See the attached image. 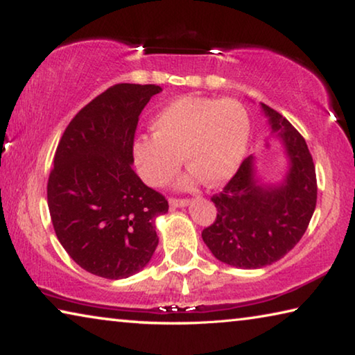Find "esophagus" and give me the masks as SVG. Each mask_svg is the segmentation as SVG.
I'll return each instance as SVG.
<instances>
[{"instance_id":"esophagus-1","label":"esophagus","mask_w":355,"mask_h":355,"mask_svg":"<svg viewBox=\"0 0 355 355\" xmlns=\"http://www.w3.org/2000/svg\"><path fill=\"white\" fill-rule=\"evenodd\" d=\"M169 205L172 208H183L189 205V200L186 199H169Z\"/></svg>"}]
</instances>
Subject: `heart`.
Masks as SVG:
<instances>
[{
  "label": "heart",
  "mask_w": 355,
  "mask_h": 355,
  "mask_svg": "<svg viewBox=\"0 0 355 355\" xmlns=\"http://www.w3.org/2000/svg\"><path fill=\"white\" fill-rule=\"evenodd\" d=\"M153 136L133 142L139 175L150 186H163L184 163L191 169L180 188L202 180L208 186L227 183L241 166L248 150L250 122L236 100L180 97L152 120Z\"/></svg>",
  "instance_id": "b5f03b06"
}]
</instances>
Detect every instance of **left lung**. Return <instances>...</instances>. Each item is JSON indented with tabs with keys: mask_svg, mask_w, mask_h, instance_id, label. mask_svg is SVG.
Wrapping results in <instances>:
<instances>
[{
	"mask_svg": "<svg viewBox=\"0 0 355 355\" xmlns=\"http://www.w3.org/2000/svg\"><path fill=\"white\" fill-rule=\"evenodd\" d=\"M260 106L284 148V177L264 182L250 155L224 191L213 196L218 218L202 232L219 261L241 269H258L285 257L304 236L316 207L315 164L305 139L277 111Z\"/></svg>",
	"mask_w": 355,
	"mask_h": 355,
	"instance_id": "left-lung-1",
	"label": "left lung"
}]
</instances>
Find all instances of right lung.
I'll use <instances>...</instances> for the list:
<instances>
[{
    "label": "right lung",
    "instance_id": "obj_1",
    "mask_svg": "<svg viewBox=\"0 0 355 355\" xmlns=\"http://www.w3.org/2000/svg\"><path fill=\"white\" fill-rule=\"evenodd\" d=\"M155 84H116L65 128L48 178V208L65 252L110 280L142 271L158 245L156 218L169 209L133 171L137 120Z\"/></svg>",
    "mask_w": 355,
    "mask_h": 355
}]
</instances>
